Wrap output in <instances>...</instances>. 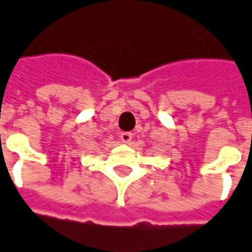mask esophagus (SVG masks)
<instances>
[{"label":"esophagus","instance_id":"1","mask_svg":"<svg viewBox=\"0 0 252 252\" xmlns=\"http://www.w3.org/2000/svg\"><path fill=\"white\" fill-rule=\"evenodd\" d=\"M120 139H121V142H123V143L128 145V143H131V140H132V133L123 132L121 135H120Z\"/></svg>","mask_w":252,"mask_h":252}]
</instances>
